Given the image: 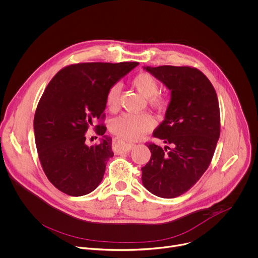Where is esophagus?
<instances>
[{
  "instance_id": "1",
  "label": "esophagus",
  "mask_w": 258,
  "mask_h": 258,
  "mask_svg": "<svg viewBox=\"0 0 258 258\" xmlns=\"http://www.w3.org/2000/svg\"><path fill=\"white\" fill-rule=\"evenodd\" d=\"M114 142L116 143V144H118L119 145V148H118V152H130L131 150H132V148L135 146L134 144H128V143H125V142H123V141H121V140H118V139H116V140H114Z\"/></svg>"
}]
</instances>
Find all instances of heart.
<instances>
[{
    "label": "heart",
    "instance_id": "heart-1",
    "mask_svg": "<svg viewBox=\"0 0 258 258\" xmlns=\"http://www.w3.org/2000/svg\"><path fill=\"white\" fill-rule=\"evenodd\" d=\"M132 84L144 97L148 98L150 105L154 108L162 110L167 106L168 100L165 96L158 94L159 83L151 74L147 72L137 74L133 78ZM119 91V84H114L106 94V106L111 111L115 110L118 106ZM154 125V119L147 113H123L111 120L110 131L121 139L135 141L144 134L152 131Z\"/></svg>",
    "mask_w": 258,
    "mask_h": 258
}]
</instances>
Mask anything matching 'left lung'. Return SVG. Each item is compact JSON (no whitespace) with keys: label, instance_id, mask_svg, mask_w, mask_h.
<instances>
[{"label":"left lung","instance_id":"8db88e82","mask_svg":"<svg viewBox=\"0 0 258 258\" xmlns=\"http://www.w3.org/2000/svg\"><path fill=\"white\" fill-rule=\"evenodd\" d=\"M169 90L164 121L153 136L165 149L150 144L151 159L142 168V182L152 194L175 198L190 190L208 169L220 136V110L209 79L189 66H144Z\"/></svg>","mask_w":258,"mask_h":258}]
</instances>
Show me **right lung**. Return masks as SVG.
Returning a JSON list of instances; mask_svg holds the SVG:
<instances>
[{
  "label": "right lung",
  "instance_id": "obj_1",
  "mask_svg": "<svg viewBox=\"0 0 258 258\" xmlns=\"http://www.w3.org/2000/svg\"><path fill=\"white\" fill-rule=\"evenodd\" d=\"M138 62L79 63L61 69L47 85L34 116L35 143L48 180L69 196L97 188L113 157L106 127L96 125L100 144L88 147L85 133L103 117L109 88ZM103 116L101 117V115Z\"/></svg>",
  "mask_w": 258,
  "mask_h": 258
}]
</instances>
